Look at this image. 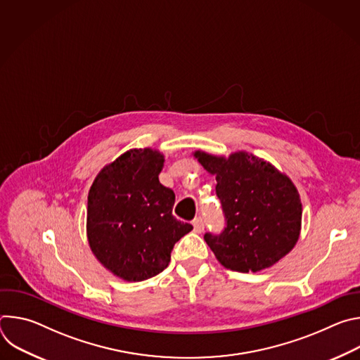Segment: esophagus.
<instances>
[{
	"instance_id": "34e87169",
	"label": "esophagus",
	"mask_w": 360,
	"mask_h": 360,
	"mask_svg": "<svg viewBox=\"0 0 360 360\" xmlns=\"http://www.w3.org/2000/svg\"><path fill=\"white\" fill-rule=\"evenodd\" d=\"M192 225H193V231H195L196 233H200V232H203V228H205V222H203V219H202V218H196V219H193Z\"/></svg>"
}]
</instances>
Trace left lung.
<instances>
[{"instance_id":"1","label":"left lung","mask_w":360,"mask_h":360,"mask_svg":"<svg viewBox=\"0 0 360 360\" xmlns=\"http://www.w3.org/2000/svg\"><path fill=\"white\" fill-rule=\"evenodd\" d=\"M192 155L218 182L226 228L221 235L203 236L218 262L248 274L285 258L302 229V202L292 179L246 150L225 157L198 149Z\"/></svg>"}]
</instances>
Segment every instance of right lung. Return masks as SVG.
Segmentation results:
<instances>
[{
  "instance_id": "add662e5",
  "label": "right lung",
  "mask_w": 360,
  "mask_h": 360,
  "mask_svg": "<svg viewBox=\"0 0 360 360\" xmlns=\"http://www.w3.org/2000/svg\"><path fill=\"white\" fill-rule=\"evenodd\" d=\"M164 162L158 149L132 148L102 168L88 192V245L102 266L127 282L162 272L175 242L192 231L172 215L175 193L158 178Z\"/></svg>"
}]
</instances>
